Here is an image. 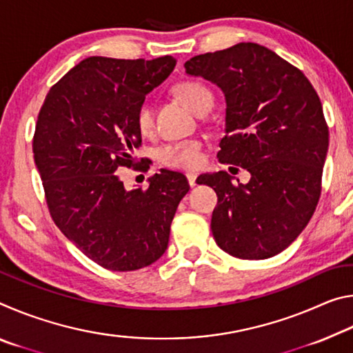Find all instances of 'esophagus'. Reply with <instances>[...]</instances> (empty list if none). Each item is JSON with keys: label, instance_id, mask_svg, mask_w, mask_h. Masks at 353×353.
<instances>
[{"label": "esophagus", "instance_id": "esophagus-1", "mask_svg": "<svg viewBox=\"0 0 353 353\" xmlns=\"http://www.w3.org/2000/svg\"><path fill=\"white\" fill-rule=\"evenodd\" d=\"M196 176L194 172H187V179H188V183H190V187H196Z\"/></svg>", "mask_w": 353, "mask_h": 353}]
</instances>
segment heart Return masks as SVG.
<instances>
[{"instance_id":"1","label":"heart","mask_w":353,"mask_h":353,"mask_svg":"<svg viewBox=\"0 0 353 353\" xmlns=\"http://www.w3.org/2000/svg\"><path fill=\"white\" fill-rule=\"evenodd\" d=\"M174 93L198 115L213 107V94L202 82L183 81L174 87ZM135 126L141 134H149L154 128V109L149 99H143L135 110ZM159 162L168 168L194 170L202 163V145L199 140H179L165 143L157 149Z\"/></svg>"}]
</instances>
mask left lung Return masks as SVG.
<instances>
[{"mask_svg":"<svg viewBox=\"0 0 353 353\" xmlns=\"http://www.w3.org/2000/svg\"><path fill=\"white\" fill-rule=\"evenodd\" d=\"M185 71L224 92L218 160L250 172L246 185H234L225 171L202 176L218 196L214 241L243 260L280 254L305 229L321 196L328 128L318 93L294 65L250 41L191 57Z\"/></svg>","mask_w":353,"mask_h":353,"instance_id":"left-lung-1","label":"left lung"}]
</instances>
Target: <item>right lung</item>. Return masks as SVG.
<instances>
[{
	"label": "right lung",
	"instance_id": "1",
	"mask_svg": "<svg viewBox=\"0 0 353 353\" xmlns=\"http://www.w3.org/2000/svg\"><path fill=\"white\" fill-rule=\"evenodd\" d=\"M176 59L87 57L51 87L32 139L34 162L51 218L83 255L110 271L152 265L190 185L162 170L146 190H126L119 170L139 165L135 110L163 82ZM143 162V159H141ZM149 168V162L139 166Z\"/></svg>",
	"mask_w": 353,
	"mask_h": 353
}]
</instances>
